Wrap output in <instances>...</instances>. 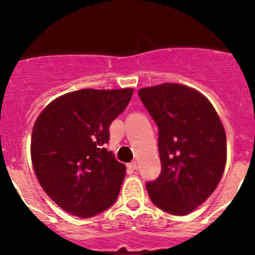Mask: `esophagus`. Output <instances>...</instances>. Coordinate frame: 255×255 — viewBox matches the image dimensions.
<instances>
[{"mask_svg":"<svg viewBox=\"0 0 255 255\" xmlns=\"http://www.w3.org/2000/svg\"><path fill=\"white\" fill-rule=\"evenodd\" d=\"M128 168L131 169V170H136V169H137V163L135 162V160H134V162H131V163H129V164H128Z\"/></svg>","mask_w":255,"mask_h":255,"instance_id":"esophagus-1","label":"esophagus"}]
</instances>
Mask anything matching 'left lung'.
I'll return each instance as SVG.
<instances>
[{"mask_svg":"<svg viewBox=\"0 0 255 255\" xmlns=\"http://www.w3.org/2000/svg\"><path fill=\"white\" fill-rule=\"evenodd\" d=\"M137 93L158 127L162 171L146 183L151 201L171 215H188L212 194L224 172L223 125L209 99L188 86L168 83Z\"/></svg>","mask_w":255,"mask_h":255,"instance_id":"8db88e82","label":"left lung"}]
</instances>
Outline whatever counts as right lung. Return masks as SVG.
<instances>
[{"instance_id":"add662e5","label":"right lung","mask_w":255,"mask_h":255,"mask_svg":"<svg viewBox=\"0 0 255 255\" xmlns=\"http://www.w3.org/2000/svg\"><path fill=\"white\" fill-rule=\"evenodd\" d=\"M133 90L84 89L52 101L38 116L31 157L44 192L81 218L116 201L126 166L105 148L109 127L127 108Z\"/></svg>"}]
</instances>
